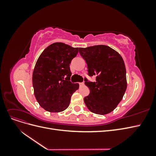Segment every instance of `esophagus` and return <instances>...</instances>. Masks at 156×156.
<instances>
[{
  "mask_svg": "<svg viewBox=\"0 0 156 156\" xmlns=\"http://www.w3.org/2000/svg\"><path fill=\"white\" fill-rule=\"evenodd\" d=\"M79 85H80V86L84 85V83H79Z\"/></svg>",
  "mask_w": 156,
  "mask_h": 156,
  "instance_id": "obj_1",
  "label": "esophagus"
}]
</instances>
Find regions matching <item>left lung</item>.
Segmentation results:
<instances>
[{
	"label": "left lung",
	"instance_id": "1",
	"mask_svg": "<svg viewBox=\"0 0 156 156\" xmlns=\"http://www.w3.org/2000/svg\"><path fill=\"white\" fill-rule=\"evenodd\" d=\"M86 61L89 76L96 75V82L84 78L90 94L84 101L91 112L106 115L112 111L123 98L127 88L126 70L120 55L103 45L79 48Z\"/></svg>",
	"mask_w": 156,
	"mask_h": 156
}]
</instances>
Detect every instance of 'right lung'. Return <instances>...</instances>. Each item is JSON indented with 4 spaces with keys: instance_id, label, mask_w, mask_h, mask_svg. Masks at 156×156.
Listing matches in <instances>:
<instances>
[{
    "instance_id": "add662e5",
    "label": "right lung",
    "mask_w": 156,
    "mask_h": 156,
    "mask_svg": "<svg viewBox=\"0 0 156 156\" xmlns=\"http://www.w3.org/2000/svg\"><path fill=\"white\" fill-rule=\"evenodd\" d=\"M78 48L61 42L48 46L37 59L32 74L34 96L47 111L58 112L69 105L71 97L79 88L70 81L69 64L78 53Z\"/></svg>"
}]
</instances>
